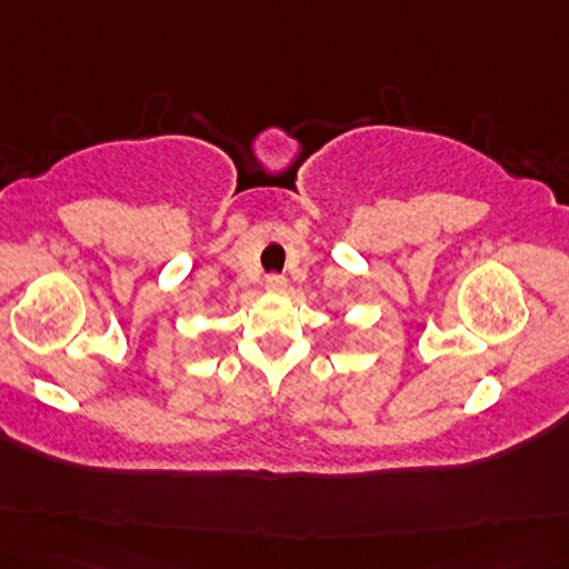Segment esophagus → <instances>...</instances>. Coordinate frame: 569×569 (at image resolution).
Instances as JSON below:
<instances>
[{
    "instance_id": "1",
    "label": "esophagus",
    "mask_w": 569,
    "mask_h": 569,
    "mask_svg": "<svg viewBox=\"0 0 569 569\" xmlns=\"http://www.w3.org/2000/svg\"><path fill=\"white\" fill-rule=\"evenodd\" d=\"M266 291L268 293H283L286 291V278L283 276H268L266 278Z\"/></svg>"
}]
</instances>
